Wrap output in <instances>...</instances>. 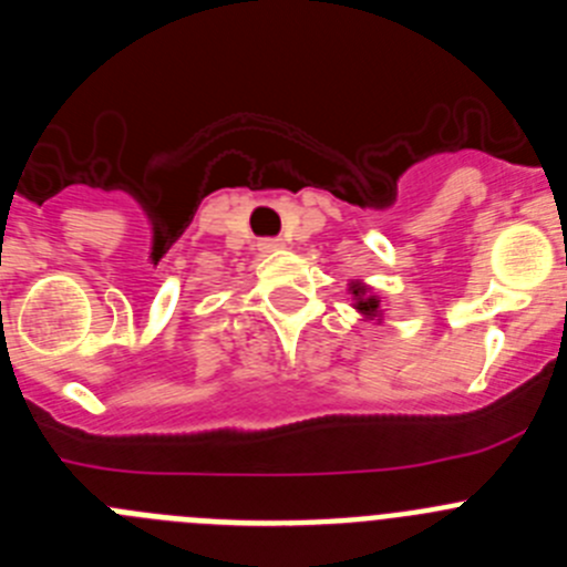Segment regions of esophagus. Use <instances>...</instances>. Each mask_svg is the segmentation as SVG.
<instances>
[{"mask_svg":"<svg viewBox=\"0 0 567 567\" xmlns=\"http://www.w3.org/2000/svg\"><path fill=\"white\" fill-rule=\"evenodd\" d=\"M258 249L264 255H272V252H280V249H287V244H284V240H280V238H264L258 244Z\"/></svg>","mask_w":567,"mask_h":567,"instance_id":"esophagus-1","label":"esophagus"}]
</instances>
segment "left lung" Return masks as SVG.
<instances>
[{
	"instance_id": "obj_1",
	"label": "left lung",
	"mask_w": 567,
	"mask_h": 567,
	"mask_svg": "<svg viewBox=\"0 0 567 567\" xmlns=\"http://www.w3.org/2000/svg\"><path fill=\"white\" fill-rule=\"evenodd\" d=\"M346 292H349V300H352V309L369 323H383L385 320V303L374 287H369L365 280H349L346 284Z\"/></svg>"
}]
</instances>
